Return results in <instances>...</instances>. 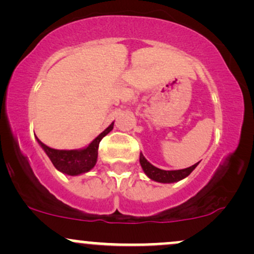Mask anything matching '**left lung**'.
<instances>
[{
	"label": "left lung",
	"mask_w": 254,
	"mask_h": 254,
	"mask_svg": "<svg viewBox=\"0 0 254 254\" xmlns=\"http://www.w3.org/2000/svg\"><path fill=\"white\" fill-rule=\"evenodd\" d=\"M139 164H141L142 168H143L144 173L147 174L150 179L155 180V182L159 183H174V182H179V180L184 179L191 173L194 168L197 167V164H194L193 166L189 168H184V170H178V171H164L160 170V168L155 167L151 164L145 160V157L142 155H139Z\"/></svg>",
	"instance_id": "1"
}]
</instances>
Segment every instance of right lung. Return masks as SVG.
<instances>
[{
	"mask_svg": "<svg viewBox=\"0 0 254 254\" xmlns=\"http://www.w3.org/2000/svg\"><path fill=\"white\" fill-rule=\"evenodd\" d=\"M113 129V123L104 130L88 147L80 150H57L48 147L37 138L38 143L42 145L46 155L50 157L51 162L58 171L68 176H78L92 170L97 164L99 143L111 130Z\"/></svg>",
	"mask_w": 254,
	"mask_h": 254,
	"instance_id": "1",
	"label": "right lung"
}]
</instances>
